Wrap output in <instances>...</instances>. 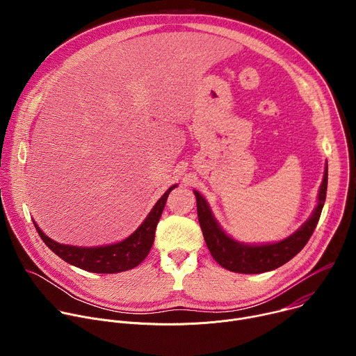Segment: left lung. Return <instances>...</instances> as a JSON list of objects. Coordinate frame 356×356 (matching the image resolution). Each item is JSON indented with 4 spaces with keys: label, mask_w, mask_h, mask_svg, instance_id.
Listing matches in <instances>:
<instances>
[{
    "label": "left lung",
    "mask_w": 356,
    "mask_h": 356,
    "mask_svg": "<svg viewBox=\"0 0 356 356\" xmlns=\"http://www.w3.org/2000/svg\"><path fill=\"white\" fill-rule=\"evenodd\" d=\"M327 183L328 163H325L323 181L318 190L317 206L309 220L287 238L268 243H245L234 239L221 228L207 200L197 190H193L197 200V216L202 236H204L209 250L216 262L231 272L245 275L270 272L287 264L306 246L317 227L327 197Z\"/></svg>",
    "instance_id": "obj_1"
}]
</instances>
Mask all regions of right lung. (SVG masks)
<instances>
[{"instance_id":"right-lung-1","label":"right lung","mask_w":356,"mask_h":356,"mask_svg":"<svg viewBox=\"0 0 356 356\" xmlns=\"http://www.w3.org/2000/svg\"><path fill=\"white\" fill-rule=\"evenodd\" d=\"M175 187H177V184H173L165 191V194L156 201L154 209L149 211L143 222L129 236L115 243L101 246L65 245L50 239L35 221L33 224L46 246L65 262L91 273L125 272L136 268L147 257L155 241V231L163 213L166 200Z\"/></svg>"}]
</instances>
